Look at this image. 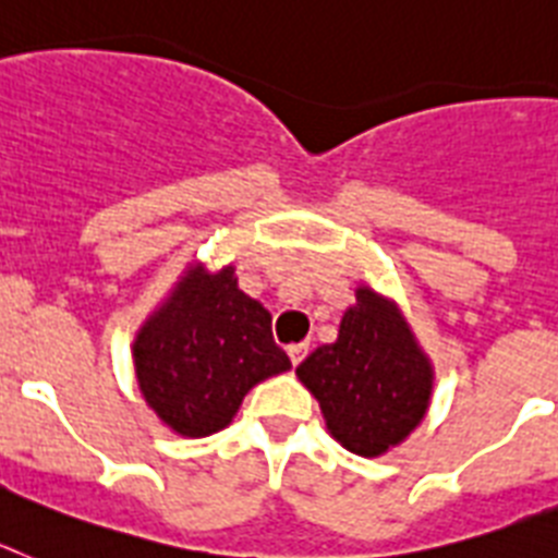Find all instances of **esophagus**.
<instances>
[{
	"label": "esophagus",
	"instance_id": "1",
	"mask_svg": "<svg viewBox=\"0 0 558 558\" xmlns=\"http://www.w3.org/2000/svg\"><path fill=\"white\" fill-rule=\"evenodd\" d=\"M286 351H289V360H292V365H300V362L306 360L308 342H294V345H289Z\"/></svg>",
	"mask_w": 558,
	"mask_h": 558
}]
</instances>
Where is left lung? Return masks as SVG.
<instances>
[{
	"label": "left lung",
	"mask_w": 558,
	"mask_h": 558,
	"mask_svg": "<svg viewBox=\"0 0 558 558\" xmlns=\"http://www.w3.org/2000/svg\"><path fill=\"white\" fill-rule=\"evenodd\" d=\"M298 376L323 407L333 438L365 458L413 433L433 390L429 362L407 323L371 289L356 292L337 342L308 353Z\"/></svg>",
	"instance_id": "obj_1"
}]
</instances>
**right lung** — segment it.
Instances as JSON below:
<instances>
[{
	"label": "right lung",
	"instance_id": "1",
	"mask_svg": "<svg viewBox=\"0 0 558 558\" xmlns=\"http://www.w3.org/2000/svg\"><path fill=\"white\" fill-rule=\"evenodd\" d=\"M134 367L154 413L187 438L219 433L250 387L292 367L272 337V317L219 275L191 269L134 342Z\"/></svg>",
	"mask_w": 558,
	"mask_h": 558
}]
</instances>
